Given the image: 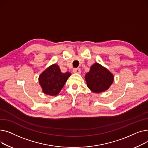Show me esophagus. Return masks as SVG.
I'll list each match as a JSON object with an SVG mask.
<instances>
[{
	"label": "esophagus",
	"instance_id": "esophagus-1",
	"mask_svg": "<svg viewBox=\"0 0 148 148\" xmlns=\"http://www.w3.org/2000/svg\"><path fill=\"white\" fill-rule=\"evenodd\" d=\"M73 72L74 73H77V74H80L81 73V70L79 68H74L73 69Z\"/></svg>",
	"mask_w": 148,
	"mask_h": 148
}]
</instances>
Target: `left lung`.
<instances>
[{
    "label": "left lung",
    "mask_w": 148,
    "mask_h": 148,
    "mask_svg": "<svg viewBox=\"0 0 148 148\" xmlns=\"http://www.w3.org/2000/svg\"><path fill=\"white\" fill-rule=\"evenodd\" d=\"M87 86L94 93L103 92L107 90L114 80V77L105 67L95 63L90 67L89 73L85 75Z\"/></svg>",
    "instance_id": "1"
}]
</instances>
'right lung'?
<instances>
[{
	"mask_svg": "<svg viewBox=\"0 0 148 148\" xmlns=\"http://www.w3.org/2000/svg\"><path fill=\"white\" fill-rule=\"evenodd\" d=\"M71 75L68 72L62 73L58 65L53 64L40 75L39 83L45 94L56 96Z\"/></svg>",
	"mask_w": 148,
	"mask_h": 148,
	"instance_id": "obj_1",
	"label": "right lung"
}]
</instances>
